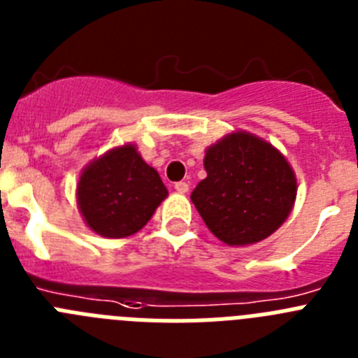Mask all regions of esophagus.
Here are the masks:
<instances>
[{"label":"esophagus","instance_id":"esophagus-1","mask_svg":"<svg viewBox=\"0 0 358 358\" xmlns=\"http://www.w3.org/2000/svg\"><path fill=\"white\" fill-rule=\"evenodd\" d=\"M173 188H176L177 194H188L189 186H188V182L181 181V182H176V186H173Z\"/></svg>","mask_w":358,"mask_h":358}]
</instances>
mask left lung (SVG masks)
Segmentation results:
<instances>
[{
    "label": "left lung",
    "mask_w": 358,
    "mask_h": 358,
    "mask_svg": "<svg viewBox=\"0 0 358 358\" xmlns=\"http://www.w3.org/2000/svg\"><path fill=\"white\" fill-rule=\"evenodd\" d=\"M206 179L192 192L208 229L233 248L252 245L285 222L297 179L274 145L248 131L226 134L204 152Z\"/></svg>",
    "instance_id": "1"
}]
</instances>
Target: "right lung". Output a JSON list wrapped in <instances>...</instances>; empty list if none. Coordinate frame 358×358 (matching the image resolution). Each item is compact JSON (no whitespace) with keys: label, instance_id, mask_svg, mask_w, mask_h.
Wrapping results in <instances>:
<instances>
[{"label":"right lung","instance_id":"obj_1","mask_svg":"<svg viewBox=\"0 0 358 358\" xmlns=\"http://www.w3.org/2000/svg\"><path fill=\"white\" fill-rule=\"evenodd\" d=\"M169 189L134 143L113 147L85 164L77 182V206L85 226L103 238L143 229Z\"/></svg>","mask_w":358,"mask_h":358}]
</instances>
